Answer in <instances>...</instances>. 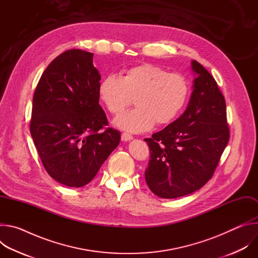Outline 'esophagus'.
Here are the masks:
<instances>
[{
	"mask_svg": "<svg viewBox=\"0 0 258 258\" xmlns=\"http://www.w3.org/2000/svg\"><path fill=\"white\" fill-rule=\"evenodd\" d=\"M133 139H134V137H133L132 135L127 134V133H123V134L121 135V140H122L123 142H127V141H131V140H133Z\"/></svg>",
	"mask_w": 258,
	"mask_h": 258,
	"instance_id": "esophagus-1",
	"label": "esophagus"
}]
</instances>
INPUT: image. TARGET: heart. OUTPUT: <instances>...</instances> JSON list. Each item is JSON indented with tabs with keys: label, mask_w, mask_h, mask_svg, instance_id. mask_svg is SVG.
Masks as SVG:
<instances>
[{
	"label": "heart",
	"mask_w": 258,
	"mask_h": 258,
	"mask_svg": "<svg viewBox=\"0 0 258 258\" xmlns=\"http://www.w3.org/2000/svg\"><path fill=\"white\" fill-rule=\"evenodd\" d=\"M98 96L108 111L117 115L135 98L136 108L114 119V125L141 133L153 125H166L182 111L190 96V84L185 76L152 64L127 69L119 78L105 77L99 84Z\"/></svg>",
	"instance_id": "b5f03b06"
}]
</instances>
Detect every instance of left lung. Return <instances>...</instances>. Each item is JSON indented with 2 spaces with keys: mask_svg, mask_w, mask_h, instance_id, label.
I'll use <instances>...</instances> for the list:
<instances>
[{
  "mask_svg": "<svg viewBox=\"0 0 258 258\" xmlns=\"http://www.w3.org/2000/svg\"><path fill=\"white\" fill-rule=\"evenodd\" d=\"M192 69L197 76L186 111L144 140L151 152L145 179L160 198H178L202 188L230 139L224 95L200 63L193 60Z\"/></svg>",
  "mask_w": 258,
  "mask_h": 258,
  "instance_id": "1",
  "label": "left lung"
}]
</instances>
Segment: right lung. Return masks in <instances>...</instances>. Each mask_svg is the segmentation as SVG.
<instances>
[{
  "label": "right lung",
  "instance_id": "1",
  "mask_svg": "<svg viewBox=\"0 0 258 258\" xmlns=\"http://www.w3.org/2000/svg\"><path fill=\"white\" fill-rule=\"evenodd\" d=\"M93 53L71 49L43 72L32 99L30 134L47 172L68 187H84L119 145L99 105L101 76Z\"/></svg>",
  "mask_w": 258,
  "mask_h": 258
}]
</instances>
